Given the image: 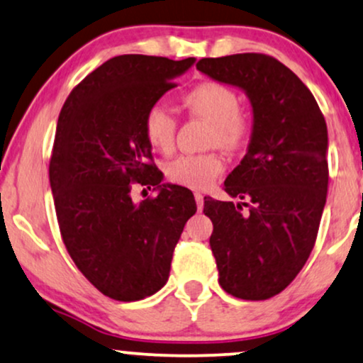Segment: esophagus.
<instances>
[{"label": "esophagus", "mask_w": 363, "mask_h": 363, "mask_svg": "<svg viewBox=\"0 0 363 363\" xmlns=\"http://www.w3.org/2000/svg\"><path fill=\"white\" fill-rule=\"evenodd\" d=\"M194 199H196V204H197V209H203V206H204V196L201 194V192H196L194 194Z\"/></svg>", "instance_id": "obj_1"}]
</instances>
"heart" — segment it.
I'll return each mask as SVG.
<instances>
[{
    "label": "heart",
    "instance_id": "obj_1",
    "mask_svg": "<svg viewBox=\"0 0 363 363\" xmlns=\"http://www.w3.org/2000/svg\"><path fill=\"white\" fill-rule=\"evenodd\" d=\"M182 104L197 117L213 123L211 144L228 150L245 147L251 134V117L240 108L236 91L218 82L196 85L182 97ZM142 130L147 144L157 152H171L176 139V118L167 108L154 105L145 112ZM224 171L221 155H179L166 164L169 181L191 189H206Z\"/></svg>",
    "mask_w": 363,
    "mask_h": 363
}]
</instances>
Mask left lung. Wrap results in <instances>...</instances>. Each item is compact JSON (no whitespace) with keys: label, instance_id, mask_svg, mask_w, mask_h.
I'll use <instances>...</instances> for the list:
<instances>
[{"label":"left lung","instance_id":"1","mask_svg":"<svg viewBox=\"0 0 363 363\" xmlns=\"http://www.w3.org/2000/svg\"><path fill=\"white\" fill-rule=\"evenodd\" d=\"M196 68L241 89L253 108L246 155L224 181L241 201L204 197V214L223 290L268 300L295 279L315 246L327 203V123L311 91L277 58L238 53L203 58Z\"/></svg>","mask_w":363,"mask_h":363}]
</instances>
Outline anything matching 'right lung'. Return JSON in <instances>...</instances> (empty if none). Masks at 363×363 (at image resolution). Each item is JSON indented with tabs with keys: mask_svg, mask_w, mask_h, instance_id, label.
<instances>
[{
	"mask_svg": "<svg viewBox=\"0 0 363 363\" xmlns=\"http://www.w3.org/2000/svg\"><path fill=\"white\" fill-rule=\"evenodd\" d=\"M194 62L113 57L72 90L60 112L50 160L60 233L77 268L113 300H142L167 283L174 247L197 209L189 189L160 184L142 130L145 112ZM135 182L155 185L158 197L134 203Z\"/></svg>",
	"mask_w": 363,
	"mask_h": 363,
	"instance_id": "right-lung-1",
	"label": "right lung"
}]
</instances>
